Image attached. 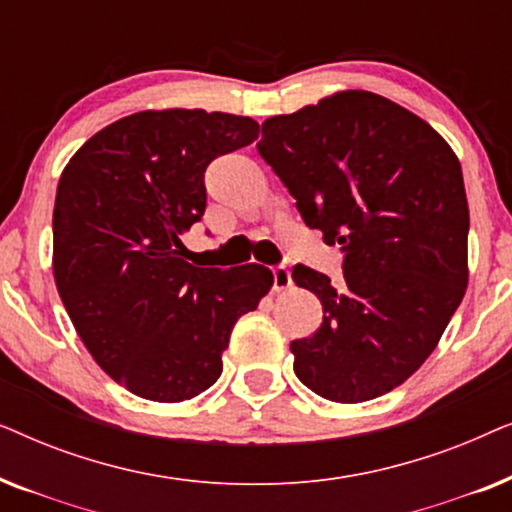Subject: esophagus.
<instances>
[{
	"label": "esophagus",
	"mask_w": 512,
	"mask_h": 512,
	"mask_svg": "<svg viewBox=\"0 0 512 512\" xmlns=\"http://www.w3.org/2000/svg\"><path fill=\"white\" fill-rule=\"evenodd\" d=\"M272 277H275V291H286L291 286V270L286 265H275Z\"/></svg>",
	"instance_id": "obj_1"
}]
</instances>
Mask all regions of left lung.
I'll return each mask as SVG.
<instances>
[{
  "label": "left lung",
  "instance_id": "1",
  "mask_svg": "<svg viewBox=\"0 0 512 512\" xmlns=\"http://www.w3.org/2000/svg\"><path fill=\"white\" fill-rule=\"evenodd\" d=\"M310 228L342 244V279L296 265L324 321L293 340L314 394L363 403L403 384L450 324L468 286V200L459 158L387 97L342 90L272 116L256 144Z\"/></svg>",
  "mask_w": 512,
  "mask_h": 512
}]
</instances>
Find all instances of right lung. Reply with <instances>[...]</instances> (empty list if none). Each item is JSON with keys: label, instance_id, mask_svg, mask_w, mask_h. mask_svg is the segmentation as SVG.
<instances>
[{"label": "right lung", "instance_id": "obj_1", "mask_svg": "<svg viewBox=\"0 0 512 512\" xmlns=\"http://www.w3.org/2000/svg\"><path fill=\"white\" fill-rule=\"evenodd\" d=\"M256 137L249 116L149 109L95 132L62 170L55 286L97 366L139 398L212 387L237 319L275 282L258 263L195 268L181 242L205 214L207 165Z\"/></svg>", "mask_w": 512, "mask_h": 512}]
</instances>
